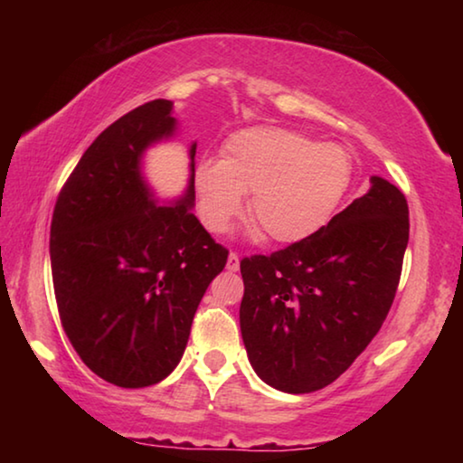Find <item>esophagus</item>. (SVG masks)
I'll list each match as a JSON object with an SVG mask.
<instances>
[{
    "label": "esophagus",
    "instance_id": "esophagus-1",
    "mask_svg": "<svg viewBox=\"0 0 463 463\" xmlns=\"http://www.w3.org/2000/svg\"><path fill=\"white\" fill-rule=\"evenodd\" d=\"M239 265H241L239 255L237 253H231L229 255V261H226V269H229V271H239Z\"/></svg>",
    "mask_w": 463,
    "mask_h": 463
}]
</instances>
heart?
<instances>
[{"mask_svg":"<svg viewBox=\"0 0 463 463\" xmlns=\"http://www.w3.org/2000/svg\"><path fill=\"white\" fill-rule=\"evenodd\" d=\"M351 169L339 145L288 128H247L226 138L221 161L195 167V208L208 231L226 232L253 194V222L265 239L288 245L331 221L349 190Z\"/></svg>","mask_w":463,"mask_h":463,"instance_id":"obj_1","label":"heart"}]
</instances>
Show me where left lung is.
<instances>
[{
	"label": "left lung",
	"instance_id": "left-lung-1",
	"mask_svg": "<svg viewBox=\"0 0 463 463\" xmlns=\"http://www.w3.org/2000/svg\"><path fill=\"white\" fill-rule=\"evenodd\" d=\"M370 182L312 237L241 261L242 343L271 388L308 394L328 386L388 317L409 245V203L383 177Z\"/></svg>",
	"mask_w": 463,
	"mask_h": 463
}]
</instances>
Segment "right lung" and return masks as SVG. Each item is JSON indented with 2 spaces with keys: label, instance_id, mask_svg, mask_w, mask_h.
<instances>
[{
  "label": "right lung",
  "instance_id": "obj_1",
  "mask_svg": "<svg viewBox=\"0 0 463 463\" xmlns=\"http://www.w3.org/2000/svg\"><path fill=\"white\" fill-rule=\"evenodd\" d=\"M174 101L153 99L101 132L54 203L51 269L62 328L90 370L114 386L161 382L182 359L195 310L229 250L194 216V156L182 200L159 206L140 174L174 137Z\"/></svg>",
  "mask_w": 463,
  "mask_h": 463
}]
</instances>
